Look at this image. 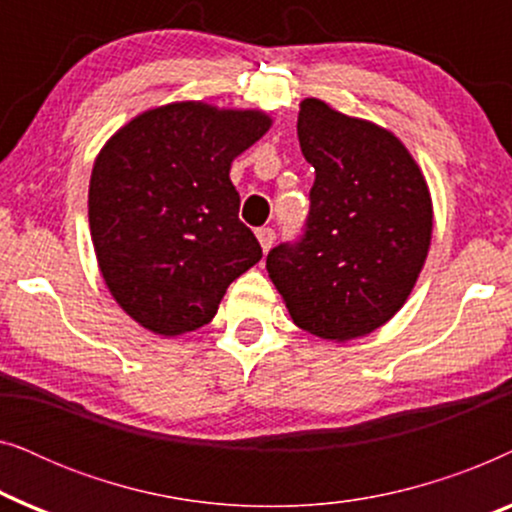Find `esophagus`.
I'll return each instance as SVG.
<instances>
[{
  "mask_svg": "<svg viewBox=\"0 0 512 512\" xmlns=\"http://www.w3.org/2000/svg\"><path fill=\"white\" fill-rule=\"evenodd\" d=\"M256 237H258V242H261V249L265 251V254H268L272 242H275V230H272V228H258Z\"/></svg>",
  "mask_w": 512,
  "mask_h": 512,
  "instance_id": "1",
  "label": "esophagus"
}]
</instances>
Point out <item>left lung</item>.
Segmentation results:
<instances>
[{"label": "left lung", "mask_w": 512, "mask_h": 512, "mask_svg": "<svg viewBox=\"0 0 512 512\" xmlns=\"http://www.w3.org/2000/svg\"><path fill=\"white\" fill-rule=\"evenodd\" d=\"M298 139L314 167L310 216L303 237L272 249L265 268L293 324L347 342L408 300L429 254L431 193L394 132L314 97L300 102Z\"/></svg>", "instance_id": "8db88e82"}]
</instances>
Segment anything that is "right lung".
<instances>
[{
  "label": "right lung",
  "instance_id": "right-lung-1",
  "mask_svg": "<svg viewBox=\"0 0 512 512\" xmlns=\"http://www.w3.org/2000/svg\"><path fill=\"white\" fill-rule=\"evenodd\" d=\"M270 125L258 109L172 102L102 146L90 237L111 296L146 331L174 338L209 324L228 286L261 261L230 165Z\"/></svg>",
  "mask_w": 512,
  "mask_h": 512
}]
</instances>
